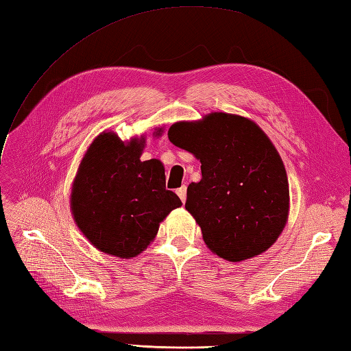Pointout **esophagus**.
Here are the masks:
<instances>
[{
    "mask_svg": "<svg viewBox=\"0 0 351 351\" xmlns=\"http://www.w3.org/2000/svg\"><path fill=\"white\" fill-rule=\"evenodd\" d=\"M186 193H187V187L186 186H182L180 189H177V195H178L180 199H182L183 204L186 202V196H187Z\"/></svg>",
    "mask_w": 351,
    "mask_h": 351,
    "instance_id": "1",
    "label": "esophagus"
}]
</instances>
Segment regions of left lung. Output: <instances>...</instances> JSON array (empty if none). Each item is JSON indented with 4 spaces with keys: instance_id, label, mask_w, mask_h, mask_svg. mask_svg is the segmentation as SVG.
Instances as JSON below:
<instances>
[{
    "instance_id": "obj_1",
    "label": "left lung",
    "mask_w": 351,
    "mask_h": 351,
    "mask_svg": "<svg viewBox=\"0 0 351 351\" xmlns=\"http://www.w3.org/2000/svg\"><path fill=\"white\" fill-rule=\"evenodd\" d=\"M168 138L201 160V182L187 187L186 210L214 254L255 257L276 242L288 220L285 167L264 131L248 118L214 112L176 122Z\"/></svg>"
}]
</instances>
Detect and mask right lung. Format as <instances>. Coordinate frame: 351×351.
<instances>
[{
    "instance_id": "right-lung-1",
    "label": "right lung",
    "mask_w": 351,
    "mask_h": 351,
    "mask_svg": "<svg viewBox=\"0 0 351 351\" xmlns=\"http://www.w3.org/2000/svg\"><path fill=\"white\" fill-rule=\"evenodd\" d=\"M156 128L154 136L162 134ZM145 137L124 143L115 132L94 138L73 180V220L97 250L113 257H136L155 239L159 223L180 197L165 189L160 160H140Z\"/></svg>"
}]
</instances>
